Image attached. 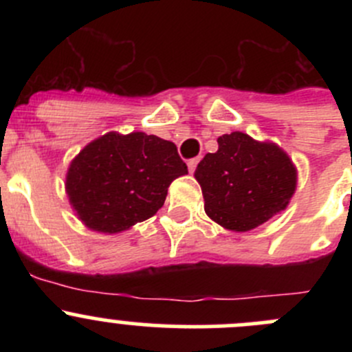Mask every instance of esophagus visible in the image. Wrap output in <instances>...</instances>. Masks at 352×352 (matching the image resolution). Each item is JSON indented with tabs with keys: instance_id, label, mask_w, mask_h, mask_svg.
Here are the masks:
<instances>
[{
	"instance_id": "1",
	"label": "esophagus",
	"mask_w": 352,
	"mask_h": 352,
	"mask_svg": "<svg viewBox=\"0 0 352 352\" xmlns=\"http://www.w3.org/2000/svg\"><path fill=\"white\" fill-rule=\"evenodd\" d=\"M197 163H199V158H192V160H189V162H187V168H189L190 173H192L194 170H196Z\"/></svg>"
}]
</instances>
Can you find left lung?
I'll list each match as a JSON object with an SVG mask.
<instances>
[{
	"mask_svg": "<svg viewBox=\"0 0 352 352\" xmlns=\"http://www.w3.org/2000/svg\"><path fill=\"white\" fill-rule=\"evenodd\" d=\"M194 177L204 211L230 232L243 233L285 211L296 190L298 170L272 141L235 131L218 138V151L199 162Z\"/></svg>",
	"mask_w": 352,
	"mask_h": 352,
	"instance_id": "1",
	"label": "left lung"
}]
</instances>
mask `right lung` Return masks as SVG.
<instances>
[{"label":"right lung","instance_id":"obj_1","mask_svg":"<svg viewBox=\"0 0 352 352\" xmlns=\"http://www.w3.org/2000/svg\"><path fill=\"white\" fill-rule=\"evenodd\" d=\"M187 165L172 141L110 131L90 141L66 172V194L88 230L116 235L156 214Z\"/></svg>","mask_w":352,"mask_h":352}]
</instances>
